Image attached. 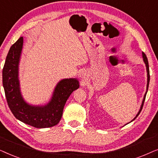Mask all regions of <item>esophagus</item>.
<instances>
[{"label": "esophagus", "instance_id": "34e87169", "mask_svg": "<svg viewBox=\"0 0 158 158\" xmlns=\"http://www.w3.org/2000/svg\"><path fill=\"white\" fill-rule=\"evenodd\" d=\"M79 77L83 79H85L86 77V73L85 71H81V72L79 73Z\"/></svg>", "mask_w": 158, "mask_h": 158}]
</instances>
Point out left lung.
<instances>
[{
    "instance_id": "left-lung-1",
    "label": "left lung",
    "mask_w": 158,
    "mask_h": 158,
    "mask_svg": "<svg viewBox=\"0 0 158 158\" xmlns=\"http://www.w3.org/2000/svg\"><path fill=\"white\" fill-rule=\"evenodd\" d=\"M142 57H143V61L144 62V64H145V66H146V69H147V73H148V83H147V90L145 92V94H144V98H143V100H142V105L141 106H140V109H139V111H138V113L137 115H136V116L135 118H133L132 120L130 122H133L134 120L137 117L138 115H139L140 112H141L142 109V107H143V104H144V100H145V97H146V94L147 93H148V87H149V83H150V70H149V64H148V58H147V56L145 55V54H144V52H142ZM129 122V123H130Z\"/></svg>"
}]
</instances>
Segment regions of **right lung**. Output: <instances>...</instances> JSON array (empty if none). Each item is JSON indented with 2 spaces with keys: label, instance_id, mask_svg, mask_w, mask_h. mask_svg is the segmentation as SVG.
I'll use <instances>...</instances> for the list:
<instances>
[{
  "label": "right lung",
  "instance_id": "right-lung-1",
  "mask_svg": "<svg viewBox=\"0 0 158 158\" xmlns=\"http://www.w3.org/2000/svg\"><path fill=\"white\" fill-rule=\"evenodd\" d=\"M21 36L10 47L3 69V85L6 100L15 117L36 128H47L57 125L61 119L67 100L79 88L76 78L62 79L57 84L50 101L42 106L26 102L21 94L19 79V65L23 49Z\"/></svg>",
  "mask_w": 158,
  "mask_h": 158
}]
</instances>
